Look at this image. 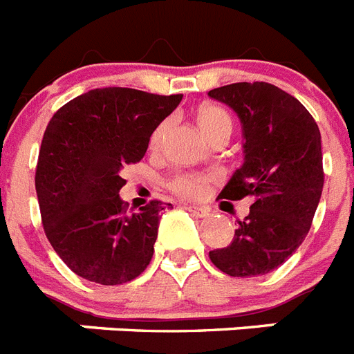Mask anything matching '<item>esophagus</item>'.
<instances>
[{
	"instance_id": "1",
	"label": "esophagus",
	"mask_w": 354,
	"mask_h": 354,
	"mask_svg": "<svg viewBox=\"0 0 354 354\" xmlns=\"http://www.w3.org/2000/svg\"><path fill=\"white\" fill-rule=\"evenodd\" d=\"M184 208L194 213V215H197V217H208L209 215V209L203 208V206H192V204H189V206H184Z\"/></svg>"
}]
</instances>
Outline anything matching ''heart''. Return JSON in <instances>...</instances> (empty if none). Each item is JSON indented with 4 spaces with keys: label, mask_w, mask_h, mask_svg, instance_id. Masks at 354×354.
I'll return each instance as SVG.
<instances>
[{
    "label": "heart",
    "mask_w": 354,
    "mask_h": 354,
    "mask_svg": "<svg viewBox=\"0 0 354 354\" xmlns=\"http://www.w3.org/2000/svg\"><path fill=\"white\" fill-rule=\"evenodd\" d=\"M197 124L209 141H212L213 137L221 136V133L230 136L233 128L230 113L221 106H215V104H204V106L198 108ZM166 130H168V122L166 121L160 122L159 127L153 130L150 139L151 148H159L166 136ZM215 179L217 177L212 174H179L171 179L170 188L179 195H183V197H203L206 194V189H208L209 183H213Z\"/></svg>",
    "instance_id": "obj_1"
}]
</instances>
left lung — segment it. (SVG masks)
<instances>
[{"mask_svg": "<svg viewBox=\"0 0 354 354\" xmlns=\"http://www.w3.org/2000/svg\"><path fill=\"white\" fill-rule=\"evenodd\" d=\"M208 95L239 115L244 162L218 197H253L230 246L209 261L230 277L277 270L308 235L324 188L322 142L313 115L299 99L270 83H233Z\"/></svg>", "mask_w": 354, "mask_h": 354, "instance_id": "obj_1", "label": "left lung"}]
</instances>
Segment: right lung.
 <instances>
[{"mask_svg": "<svg viewBox=\"0 0 354 354\" xmlns=\"http://www.w3.org/2000/svg\"><path fill=\"white\" fill-rule=\"evenodd\" d=\"M183 95L108 86L61 106L41 141L36 192L46 239L75 275L103 286L139 277L150 264L160 201L128 213L121 170L145 157L150 137Z\"/></svg>", "mask_w": 354, "mask_h": 354, "instance_id": "right-lung-1", "label": "right lung"}]
</instances>
